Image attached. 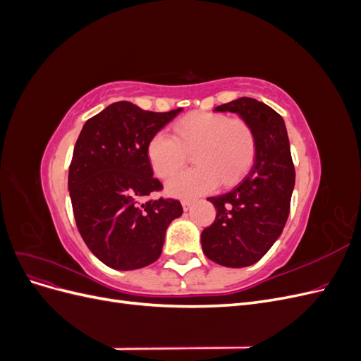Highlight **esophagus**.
I'll return each instance as SVG.
<instances>
[{
    "instance_id": "34e87169",
    "label": "esophagus",
    "mask_w": 361,
    "mask_h": 361,
    "mask_svg": "<svg viewBox=\"0 0 361 361\" xmlns=\"http://www.w3.org/2000/svg\"><path fill=\"white\" fill-rule=\"evenodd\" d=\"M192 203H194V202H192L191 199H185V200H182V206H183V209H185V211H188L190 207L192 206Z\"/></svg>"
}]
</instances>
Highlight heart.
<instances>
[{"label": "heart", "mask_w": 361, "mask_h": 361, "mask_svg": "<svg viewBox=\"0 0 361 361\" xmlns=\"http://www.w3.org/2000/svg\"><path fill=\"white\" fill-rule=\"evenodd\" d=\"M256 134L247 120L221 113L197 111L173 126V137L157 133L149 140L147 157L155 174L170 179L188 162L197 167L171 179L167 191L178 197H194L231 185L250 169L256 157Z\"/></svg>", "instance_id": "heart-1"}]
</instances>
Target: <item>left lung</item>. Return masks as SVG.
I'll list each match as a JSON object with an SVG mask.
<instances>
[{"instance_id":"1","label":"left lung","mask_w":361,"mask_h":361,"mask_svg":"<svg viewBox=\"0 0 361 361\" xmlns=\"http://www.w3.org/2000/svg\"><path fill=\"white\" fill-rule=\"evenodd\" d=\"M215 111L238 113L256 134L255 162L233 188L207 197L215 221L202 232L203 253L218 265L256 264L277 241L288 221L295 185L289 138L281 116L264 102L239 97Z\"/></svg>"}]
</instances>
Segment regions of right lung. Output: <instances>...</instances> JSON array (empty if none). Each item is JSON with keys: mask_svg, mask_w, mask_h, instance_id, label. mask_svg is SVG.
Returning <instances> with one entry per match:
<instances>
[{"mask_svg": "<svg viewBox=\"0 0 361 361\" xmlns=\"http://www.w3.org/2000/svg\"><path fill=\"white\" fill-rule=\"evenodd\" d=\"M182 110L154 113L120 101L87 120L76 140L68 187L76 227L106 267L145 268L161 256L179 200L158 197L162 183L147 157L149 140Z\"/></svg>", "mask_w": 361, "mask_h": 361, "instance_id": "add662e5", "label": "right lung"}]
</instances>
